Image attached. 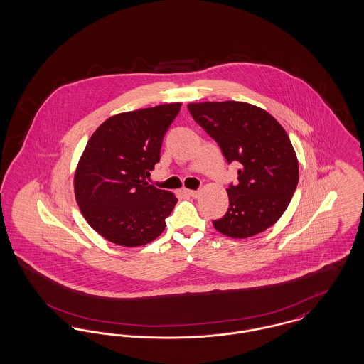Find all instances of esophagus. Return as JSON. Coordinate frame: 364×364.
Masks as SVG:
<instances>
[{
    "mask_svg": "<svg viewBox=\"0 0 364 364\" xmlns=\"http://www.w3.org/2000/svg\"><path fill=\"white\" fill-rule=\"evenodd\" d=\"M186 193H188L192 198H198L200 195V191L186 190Z\"/></svg>",
    "mask_w": 364,
    "mask_h": 364,
    "instance_id": "34e87169",
    "label": "esophagus"
}]
</instances>
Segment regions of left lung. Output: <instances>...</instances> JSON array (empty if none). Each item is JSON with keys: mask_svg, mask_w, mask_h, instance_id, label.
<instances>
[{"mask_svg": "<svg viewBox=\"0 0 364 364\" xmlns=\"http://www.w3.org/2000/svg\"><path fill=\"white\" fill-rule=\"evenodd\" d=\"M193 120L214 139L226 161H237L236 186L226 188L228 213L213 221L232 239H247L274 225L291 203L299 161L282 125L255 105L224 101L188 104Z\"/></svg>", "mask_w": 364, "mask_h": 364, "instance_id": "1", "label": "left lung"}]
</instances>
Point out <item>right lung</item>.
Returning <instances> with one entry per match:
<instances>
[{
  "label": "right lung",
  "mask_w": 364,
  "mask_h": 364,
  "mask_svg": "<svg viewBox=\"0 0 364 364\" xmlns=\"http://www.w3.org/2000/svg\"><path fill=\"white\" fill-rule=\"evenodd\" d=\"M181 104L158 105L109 117L88 139L73 190L80 213L98 235L122 247L156 240L177 198L149 186L165 132Z\"/></svg>",
  "instance_id": "add662e5"
}]
</instances>
